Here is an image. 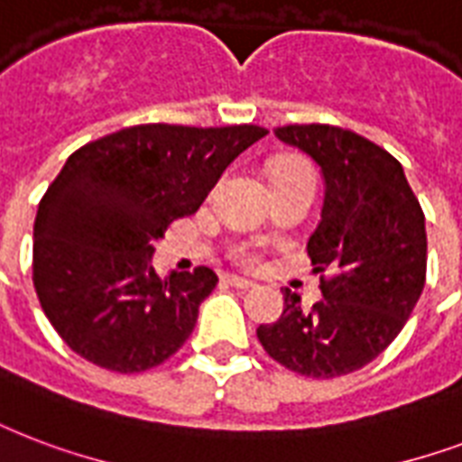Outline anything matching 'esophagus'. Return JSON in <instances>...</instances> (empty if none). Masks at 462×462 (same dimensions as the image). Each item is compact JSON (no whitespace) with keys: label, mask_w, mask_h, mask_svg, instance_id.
<instances>
[{"label":"esophagus","mask_w":462,"mask_h":462,"mask_svg":"<svg viewBox=\"0 0 462 462\" xmlns=\"http://www.w3.org/2000/svg\"><path fill=\"white\" fill-rule=\"evenodd\" d=\"M225 281H227L232 288H239V291H249V288L256 286L254 281H246V278H239V276H225Z\"/></svg>","instance_id":"34e87169"}]
</instances>
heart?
<instances>
[{
	"mask_svg": "<svg viewBox=\"0 0 462 462\" xmlns=\"http://www.w3.org/2000/svg\"><path fill=\"white\" fill-rule=\"evenodd\" d=\"M283 167H298V164H278L276 169H283ZM235 256H237L239 262L246 263V266H252V263L259 262V256H256V252L252 249V246H237V252H235Z\"/></svg>",
	"mask_w": 462,
	"mask_h": 462,
	"instance_id": "obj_1",
	"label": "heart"
}]
</instances>
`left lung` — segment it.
Segmentation results:
<instances>
[{"label":"left lung","instance_id":"obj_1","mask_svg":"<svg viewBox=\"0 0 462 462\" xmlns=\"http://www.w3.org/2000/svg\"><path fill=\"white\" fill-rule=\"evenodd\" d=\"M315 162L325 184L319 223L308 239L322 300L302 310L283 291V315L256 337L273 361L308 378L346 375L402 332L427 281V225L402 164L371 140L337 125L273 130Z\"/></svg>","mask_w":462,"mask_h":462}]
</instances>
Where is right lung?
Returning <instances> with one entry per match:
<instances>
[{
  "mask_svg": "<svg viewBox=\"0 0 462 462\" xmlns=\"http://www.w3.org/2000/svg\"><path fill=\"white\" fill-rule=\"evenodd\" d=\"M259 125H133L69 154L33 225V286L65 344L116 373L184 346L217 276L152 266L169 223L191 216Z\"/></svg>",
  "mask_w": 462,
  "mask_h": 462,
  "instance_id": "right-lung-1",
  "label": "right lung"
}]
</instances>
